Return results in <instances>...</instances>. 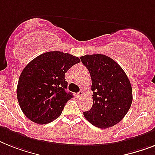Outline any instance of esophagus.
Masks as SVG:
<instances>
[{"mask_svg": "<svg viewBox=\"0 0 155 155\" xmlns=\"http://www.w3.org/2000/svg\"><path fill=\"white\" fill-rule=\"evenodd\" d=\"M77 96H78V97L79 98H81L83 96V92L82 91L78 92V94H77Z\"/></svg>", "mask_w": 155, "mask_h": 155, "instance_id": "esophagus-1", "label": "esophagus"}]
</instances>
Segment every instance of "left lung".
Masks as SVG:
<instances>
[{
  "instance_id": "1",
  "label": "left lung",
  "mask_w": 155,
  "mask_h": 155,
  "mask_svg": "<svg viewBox=\"0 0 155 155\" xmlns=\"http://www.w3.org/2000/svg\"><path fill=\"white\" fill-rule=\"evenodd\" d=\"M92 78L93 106L84 112L87 120L100 128L118 124L132 103V89L120 66L104 54H86L80 58Z\"/></svg>"
}]
</instances>
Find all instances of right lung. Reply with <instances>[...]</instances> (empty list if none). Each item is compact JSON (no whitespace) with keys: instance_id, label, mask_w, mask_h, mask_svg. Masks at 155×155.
Masks as SVG:
<instances>
[{"instance_id":"right-lung-1","label":"right lung","mask_w":155,"mask_h":155,"mask_svg":"<svg viewBox=\"0 0 155 155\" xmlns=\"http://www.w3.org/2000/svg\"><path fill=\"white\" fill-rule=\"evenodd\" d=\"M80 62L78 57L61 51L43 53L31 60L18 81L16 95L24 114L32 122L46 124L62 114L66 102L74 97L67 93L65 74Z\"/></svg>"}]
</instances>
